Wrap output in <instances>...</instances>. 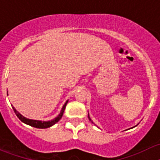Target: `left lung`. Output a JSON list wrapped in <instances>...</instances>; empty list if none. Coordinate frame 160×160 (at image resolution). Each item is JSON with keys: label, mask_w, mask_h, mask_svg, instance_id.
I'll return each mask as SVG.
<instances>
[{"label": "left lung", "mask_w": 160, "mask_h": 160, "mask_svg": "<svg viewBox=\"0 0 160 160\" xmlns=\"http://www.w3.org/2000/svg\"><path fill=\"white\" fill-rule=\"evenodd\" d=\"M88 118H89V120L90 121V122H92V123H93V122H92V121H91V119H90V118L89 114H88ZM135 126H136V125H135Z\"/></svg>", "instance_id": "obj_1"}]
</instances>
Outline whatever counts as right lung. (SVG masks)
I'll return each instance as SVG.
<instances>
[{
	"instance_id": "1",
	"label": "right lung",
	"mask_w": 160,
	"mask_h": 160,
	"mask_svg": "<svg viewBox=\"0 0 160 160\" xmlns=\"http://www.w3.org/2000/svg\"><path fill=\"white\" fill-rule=\"evenodd\" d=\"M67 103H68V101H66V103L64 104L63 107H62V110H61L60 113H59V114L57 116V117L55 118L52 119V120L48 121V122H42V121L32 120V119L27 118L24 117L23 115H22V114H21L18 111L16 110V109L14 108L13 106H12V108H13V110H14V113H15L16 115H17V117L18 118L20 119L22 122H24L25 124H26V125H30V126H32V127H34V128H49V127L52 126L53 125H55L56 122H58L59 120H60L61 118L62 117V114H63L64 110H65L66 106H67Z\"/></svg>"
}]
</instances>
